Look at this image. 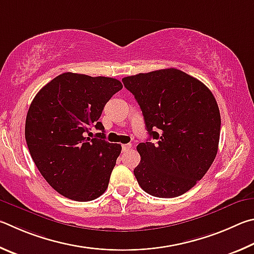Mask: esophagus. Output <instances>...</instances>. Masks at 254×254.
<instances>
[{
  "instance_id": "34e87169",
  "label": "esophagus",
  "mask_w": 254,
  "mask_h": 254,
  "mask_svg": "<svg viewBox=\"0 0 254 254\" xmlns=\"http://www.w3.org/2000/svg\"><path fill=\"white\" fill-rule=\"evenodd\" d=\"M129 148H131V144H125L122 146L123 152H126V150H128Z\"/></svg>"
}]
</instances>
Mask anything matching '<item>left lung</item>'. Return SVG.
Listing matches in <instances>:
<instances>
[{
    "label": "left lung",
    "instance_id": "1",
    "mask_svg": "<svg viewBox=\"0 0 254 254\" xmlns=\"http://www.w3.org/2000/svg\"><path fill=\"white\" fill-rule=\"evenodd\" d=\"M143 111L156 143H140L134 170L141 189L156 197H176L205 175L219 148L221 116L205 84L170 68L123 78Z\"/></svg>",
    "mask_w": 254,
    "mask_h": 254
}]
</instances>
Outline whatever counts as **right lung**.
I'll use <instances>...</instances> for the list:
<instances>
[{"label":"right lung","instance_id":"1","mask_svg":"<svg viewBox=\"0 0 254 254\" xmlns=\"http://www.w3.org/2000/svg\"><path fill=\"white\" fill-rule=\"evenodd\" d=\"M122 89L117 79L64 72L31 102L25 120L29 152L44 180L64 197L92 201L108 188L122 146L105 139L99 118ZM92 126L103 131L93 139L86 137Z\"/></svg>","mask_w":254,"mask_h":254}]
</instances>
